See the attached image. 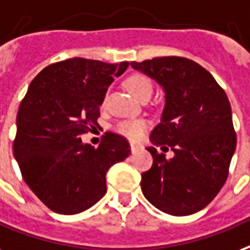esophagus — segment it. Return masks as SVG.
I'll list each match as a JSON object with an SVG mask.
<instances>
[{"label":"esophagus","mask_w":250,"mask_h":250,"mask_svg":"<svg viewBox=\"0 0 250 250\" xmlns=\"http://www.w3.org/2000/svg\"><path fill=\"white\" fill-rule=\"evenodd\" d=\"M139 149H142V146H138V144H133V143L131 144V152H132V153H136Z\"/></svg>","instance_id":"obj_1"}]
</instances>
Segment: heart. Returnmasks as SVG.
<instances>
[{"instance_id":"obj_1","label":"heart","mask_w":250,"mask_h":250,"mask_svg":"<svg viewBox=\"0 0 250 250\" xmlns=\"http://www.w3.org/2000/svg\"><path fill=\"white\" fill-rule=\"evenodd\" d=\"M127 87L138 100L142 101L146 97H150L153 91V85L146 76L144 74H132L127 80ZM149 127V123L146 119H128V121H121L115 125V131L121 133L128 140L138 142L144 136V133Z\"/></svg>"}]
</instances>
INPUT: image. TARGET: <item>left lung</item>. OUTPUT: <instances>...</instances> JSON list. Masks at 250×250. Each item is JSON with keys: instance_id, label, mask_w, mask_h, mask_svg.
<instances>
[{"instance_id": "8db88e82", "label": "left lung", "mask_w": 250, "mask_h": 250, "mask_svg": "<svg viewBox=\"0 0 250 250\" xmlns=\"http://www.w3.org/2000/svg\"><path fill=\"white\" fill-rule=\"evenodd\" d=\"M163 87L165 104L148 146L153 165L142 174L144 197L163 212L185 216L205 208L220 191L236 149L232 110L212 74L185 57L131 62ZM155 146L170 147L171 159Z\"/></svg>"}]
</instances>
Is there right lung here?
<instances>
[{"mask_svg": "<svg viewBox=\"0 0 250 250\" xmlns=\"http://www.w3.org/2000/svg\"><path fill=\"white\" fill-rule=\"evenodd\" d=\"M128 62L73 57L32 80L17 114L13 152L31 191L57 214L73 215L106 194V174L131 153L128 142L106 132L98 148L81 140L94 128L108 86Z\"/></svg>", "mask_w": 250, "mask_h": 250, "instance_id": "1", "label": "right lung"}]
</instances>
